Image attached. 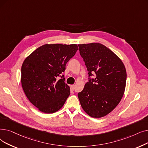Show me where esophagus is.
<instances>
[{"label": "esophagus", "instance_id": "34e87169", "mask_svg": "<svg viewBox=\"0 0 148 148\" xmlns=\"http://www.w3.org/2000/svg\"><path fill=\"white\" fill-rule=\"evenodd\" d=\"M71 88L72 90H74V89H75V85H71Z\"/></svg>", "mask_w": 148, "mask_h": 148}]
</instances>
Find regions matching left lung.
<instances>
[{
	"label": "left lung",
	"mask_w": 148,
	"mask_h": 148,
	"mask_svg": "<svg viewBox=\"0 0 148 148\" xmlns=\"http://www.w3.org/2000/svg\"><path fill=\"white\" fill-rule=\"evenodd\" d=\"M80 54L85 62L89 76L78 94L85 112L93 118H101L112 111L124 95L126 71L123 62L112 51L100 43L79 44Z\"/></svg>",
	"instance_id": "obj_1"
}]
</instances>
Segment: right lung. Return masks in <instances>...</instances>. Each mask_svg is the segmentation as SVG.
<instances>
[{
    "label": "right lung",
    "instance_id": "obj_1",
    "mask_svg": "<svg viewBox=\"0 0 148 148\" xmlns=\"http://www.w3.org/2000/svg\"><path fill=\"white\" fill-rule=\"evenodd\" d=\"M79 49L76 44H45L38 47L23 61L21 84L29 101L40 111L51 114L58 111L70 94L65 83L66 63Z\"/></svg>",
    "mask_w": 148,
    "mask_h": 148
}]
</instances>
